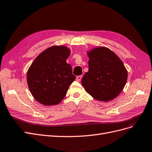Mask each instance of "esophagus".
<instances>
[{
    "label": "esophagus",
    "instance_id": "obj_1",
    "mask_svg": "<svg viewBox=\"0 0 152 152\" xmlns=\"http://www.w3.org/2000/svg\"><path fill=\"white\" fill-rule=\"evenodd\" d=\"M82 77H83V76H82L81 75V76H77V77H76V81H78V82H80V81L81 80V79H82Z\"/></svg>",
    "mask_w": 152,
    "mask_h": 152
}]
</instances>
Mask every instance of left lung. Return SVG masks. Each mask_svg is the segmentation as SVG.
<instances>
[{"mask_svg":"<svg viewBox=\"0 0 152 152\" xmlns=\"http://www.w3.org/2000/svg\"><path fill=\"white\" fill-rule=\"evenodd\" d=\"M88 56L89 69L82 78V86L97 100L114 99L123 90L128 79L123 62L106 47L95 48L88 52Z\"/></svg>","mask_w":152,"mask_h":152,"instance_id":"obj_1","label":"left lung"}]
</instances>
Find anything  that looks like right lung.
Wrapping results in <instances>:
<instances>
[{
    "instance_id": "add662e5",
    "label": "right lung",
    "mask_w": 152,
    "mask_h": 152,
    "mask_svg": "<svg viewBox=\"0 0 152 152\" xmlns=\"http://www.w3.org/2000/svg\"><path fill=\"white\" fill-rule=\"evenodd\" d=\"M71 52L65 46H53L42 52L27 72V83L33 96L44 105H57L65 97L76 79L66 62Z\"/></svg>"
}]
</instances>
